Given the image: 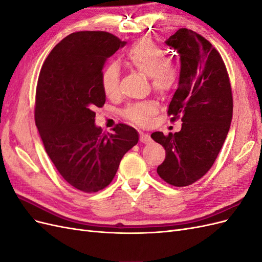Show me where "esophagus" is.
I'll return each mask as SVG.
<instances>
[{"label": "esophagus", "mask_w": 262, "mask_h": 262, "mask_svg": "<svg viewBox=\"0 0 262 262\" xmlns=\"http://www.w3.org/2000/svg\"><path fill=\"white\" fill-rule=\"evenodd\" d=\"M140 142L141 143H149L150 137L146 133H141L140 134Z\"/></svg>", "instance_id": "1"}]
</instances>
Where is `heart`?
Segmentation results:
<instances>
[{
  "instance_id": "1",
  "label": "heart",
  "mask_w": 262,
  "mask_h": 262,
  "mask_svg": "<svg viewBox=\"0 0 262 262\" xmlns=\"http://www.w3.org/2000/svg\"><path fill=\"white\" fill-rule=\"evenodd\" d=\"M125 64L148 76L153 89L167 94L176 86L179 80V69L172 60L166 58L165 51L149 39H141L132 43L124 53ZM101 87L108 97H115L119 93L120 72L112 63L101 72ZM157 112V105L153 100L136 102L126 107L124 116L133 123L147 124Z\"/></svg>"
}]
</instances>
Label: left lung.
Returning a JSON list of instances; mask_svg holds the SVG:
<instances>
[{"label":"left lung","mask_w":262,"mask_h":262,"mask_svg":"<svg viewBox=\"0 0 262 262\" xmlns=\"http://www.w3.org/2000/svg\"><path fill=\"white\" fill-rule=\"evenodd\" d=\"M165 43L180 55L178 89L168 116L181 117V130L164 136L150 134L166 150L157 173L167 184L185 187L207 173L215 162L231 126L233 96L227 70L210 41L187 28H180Z\"/></svg>","instance_id":"8db88e82"}]
</instances>
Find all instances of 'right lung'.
I'll list each match as a JSON object with an SVG mask.
<instances>
[{"instance_id":"add662e5","label":"right lung","mask_w":262,"mask_h":262,"mask_svg":"<svg viewBox=\"0 0 262 262\" xmlns=\"http://www.w3.org/2000/svg\"><path fill=\"white\" fill-rule=\"evenodd\" d=\"M125 43L106 31H77L54 47L39 74L35 121L45 149L63 179L83 192L106 188L139 141L130 125L105 134L95 124L94 110L106 101L102 68Z\"/></svg>"}]
</instances>
